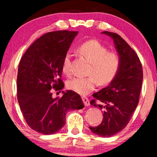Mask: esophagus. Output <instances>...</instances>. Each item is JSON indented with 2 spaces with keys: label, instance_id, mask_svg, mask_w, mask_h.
I'll return each mask as SVG.
<instances>
[{
  "label": "esophagus",
  "instance_id": "obj_1",
  "mask_svg": "<svg viewBox=\"0 0 157 157\" xmlns=\"http://www.w3.org/2000/svg\"><path fill=\"white\" fill-rule=\"evenodd\" d=\"M82 100L83 103H84V105L86 106H88L90 105V102H89V98H86V97H82Z\"/></svg>",
  "mask_w": 157,
  "mask_h": 157
}]
</instances>
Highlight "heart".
Masks as SVG:
<instances>
[{"mask_svg":"<svg viewBox=\"0 0 157 157\" xmlns=\"http://www.w3.org/2000/svg\"><path fill=\"white\" fill-rule=\"evenodd\" d=\"M78 51L91 63L87 78L74 77L66 82L68 89L86 96L95 89L98 81L104 85L111 82L121 67V57L117 52L108 51V48L97 40H90L78 47ZM72 54L67 51L63 56L62 70L66 75L71 74Z\"/></svg>","mask_w":157,"mask_h":157,"instance_id":"heart-1","label":"heart"}]
</instances>
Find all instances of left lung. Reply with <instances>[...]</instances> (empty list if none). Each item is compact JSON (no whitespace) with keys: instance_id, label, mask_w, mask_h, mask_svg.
I'll return each mask as SVG.
<instances>
[{"instance_id":"8db88e82","label":"left lung","mask_w":157,"mask_h":157,"mask_svg":"<svg viewBox=\"0 0 157 157\" xmlns=\"http://www.w3.org/2000/svg\"><path fill=\"white\" fill-rule=\"evenodd\" d=\"M101 33L113 39L115 48L121 57V67L108 86L93 94L90 104L103 110V121L91 127L94 134L103 137L113 136L127 125L137 105L143 81L142 66L136 52L117 33ZM98 100V104H96Z\"/></svg>"}]
</instances>
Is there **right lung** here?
I'll return each instance as SVG.
<instances>
[{
    "label": "right lung",
    "instance_id": "right-lung-1",
    "mask_svg": "<svg viewBox=\"0 0 157 157\" xmlns=\"http://www.w3.org/2000/svg\"><path fill=\"white\" fill-rule=\"evenodd\" d=\"M78 31L49 32L25 51L18 66L17 96L23 117L32 129L50 135L66 124L68 111L84 107L79 94L68 90L61 98H53L51 89L61 90L62 63Z\"/></svg>",
    "mask_w": 157,
    "mask_h": 157
}]
</instances>
